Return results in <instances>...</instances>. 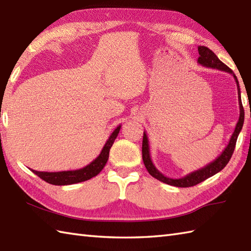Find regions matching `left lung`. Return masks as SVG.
<instances>
[{"instance_id":"left-lung-1","label":"left lung","mask_w":251,"mask_h":251,"mask_svg":"<svg viewBox=\"0 0 251 251\" xmlns=\"http://www.w3.org/2000/svg\"><path fill=\"white\" fill-rule=\"evenodd\" d=\"M199 54H200V57H199V59H197V62H199L201 66L206 67V68L217 69V70L230 73L231 75L234 77V79H235L236 86H237V94H238L239 119H238V122L235 126V129H234V132L230 138V141H228L227 146L226 147L225 150L222 151L220 155L218 156L215 161H212L209 164H207L206 166H204L201 169L194 170V172H192L186 176H184V177L179 178V179L169 178V177H167V176L163 175L155 167V165L153 164L152 159H151L150 146H149V139H148L147 132L143 131L142 159H143V163H145V166L149 172V174H150L152 177H154L159 181H162V182H164V183H167L169 185H174V186H178V188H189V186H193V185L199 184L201 182V181L210 178L214 175L221 172V170L226 166V164L228 163V161H230L232 157L234 149H235L237 137L243 128L244 119H245V112H244V108L242 104V98H241V89H239V84H238L237 77L235 74H234V72L231 70L230 68L226 66L225 63H223L219 59V58L216 56L214 51L208 49V47L199 46Z\"/></svg>"}]
</instances>
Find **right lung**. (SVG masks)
Masks as SVG:
<instances>
[{"mask_svg":"<svg viewBox=\"0 0 251 251\" xmlns=\"http://www.w3.org/2000/svg\"><path fill=\"white\" fill-rule=\"evenodd\" d=\"M122 125H119L112 132L109 139L106 140L104 147L102 148L99 155L96 157L94 161L88 164L87 166H85L81 169L76 170H66V172H56V173H49V172H36V170L31 169V172L39 176L41 179H43L46 182L54 185H69L74 184L78 182H83L92 179L93 177H96L101 170L105 166L106 162L109 158V152L112 145L114 143V140L116 139L117 135H119L120 129Z\"/></svg>","mask_w":251,"mask_h":251,"instance_id":"right-lung-1","label":"right lung"}]
</instances>
